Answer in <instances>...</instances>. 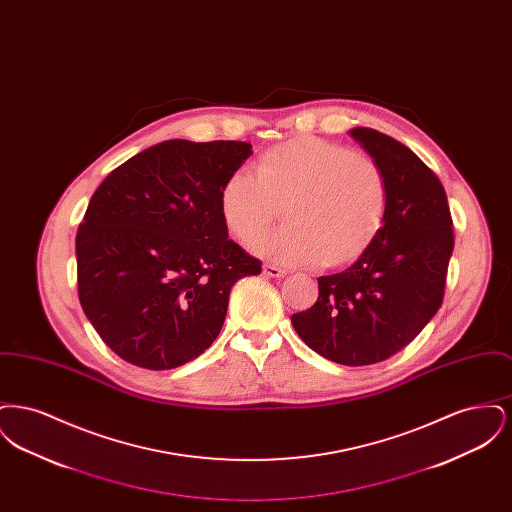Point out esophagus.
Here are the masks:
<instances>
[{
	"mask_svg": "<svg viewBox=\"0 0 512 512\" xmlns=\"http://www.w3.org/2000/svg\"><path fill=\"white\" fill-rule=\"evenodd\" d=\"M263 274L270 276V278H284L288 272L284 268L276 267V265H265Z\"/></svg>",
	"mask_w": 512,
	"mask_h": 512,
	"instance_id": "esophagus-1",
	"label": "esophagus"
}]
</instances>
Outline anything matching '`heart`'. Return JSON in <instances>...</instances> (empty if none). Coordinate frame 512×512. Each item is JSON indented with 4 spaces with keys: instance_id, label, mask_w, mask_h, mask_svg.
Returning a JSON list of instances; mask_svg holds the SVG:
<instances>
[{
    "instance_id": "1",
    "label": "heart",
    "mask_w": 512,
    "mask_h": 512,
    "mask_svg": "<svg viewBox=\"0 0 512 512\" xmlns=\"http://www.w3.org/2000/svg\"><path fill=\"white\" fill-rule=\"evenodd\" d=\"M288 198V227L255 238L251 251L288 267L343 265L374 240L388 209L386 178L368 155L320 138L267 151L257 171L242 167L220 192L226 228L251 240Z\"/></svg>"
}]
</instances>
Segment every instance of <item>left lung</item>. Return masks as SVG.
<instances>
[{
	"label": "left lung",
	"mask_w": 512,
	"mask_h": 512,
	"mask_svg": "<svg viewBox=\"0 0 512 512\" xmlns=\"http://www.w3.org/2000/svg\"><path fill=\"white\" fill-rule=\"evenodd\" d=\"M349 136L386 178V217L351 267L318 278L317 303L292 324L324 359L363 366L390 359L438 313L455 238L438 176L409 147L365 126Z\"/></svg>",
	"instance_id": "8db88e82"
}]
</instances>
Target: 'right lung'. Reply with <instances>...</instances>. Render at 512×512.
<instances>
[{"label":"right lung","mask_w":512,"mask_h":512,"mask_svg":"<svg viewBox=\"0 0 512 512\" xmlns=\"http://www.w3.org/2000/svg\"><path fill=\"white\" fill-rule=\"evenodd\" d=\"M247 142L167 140L111 172L76 234L80 305L121 359L169 370L217 340L232 286L261 263L228 240L220 192Z\"/></svg>","instance_id":"right-lung-1"}]
</instances>
